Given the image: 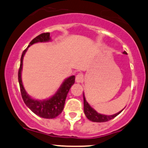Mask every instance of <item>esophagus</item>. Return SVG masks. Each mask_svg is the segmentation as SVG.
I'll return each instance as SVG.
<instances>
[{"instance_id": "34e87169", "label": "esophagus", "mask_w": 148, "mask_h": 148, "mask_svg": "<svg viewBox=\"0 0 148 148\" xmlns=\"http://www.w3.org/2000/svg\"><path fill=\"white\" fill-rule=\"evenodd\" d=\"M84 81V75L82 74H78L76 76V82L78 84L82 83Z\"/></svg>"}]
</instances>
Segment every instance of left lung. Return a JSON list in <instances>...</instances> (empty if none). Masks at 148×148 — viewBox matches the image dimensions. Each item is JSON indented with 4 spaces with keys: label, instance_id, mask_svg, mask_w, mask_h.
<instances>
[{
    "label": "left lung",
    "instance_id": "1",
    "mask_svg": "<svg viewBox=\"0 0 148 148\" xmlns=\"http://www.w3.org/2000/svg\"><path fill=\"white\" fill-rule=\"evenodd\" d=\"M124 54H127L126 51L123 52ZM84 113L86 115V116L87 117L88 120H90V121L92 122H96V123H103V122H107L109 121V120H112L117 115L120 114L123 110L121 111L118 112L116 114L112 115H103L98 113L94 108H92L90 106L89 103L87 102V101L86 100V97H85L84 94Z\"/></svg>",
    "mask_w": 148,
    "mask_h": 148
}]
</instances>
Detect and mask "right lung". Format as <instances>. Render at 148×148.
Listing matches in <instances>:
<instances>
[{"label": "right lung", "instance_id": "add662e5", "mask_svg": "<svg viewBox=\"0 0 148 148\" xmlns=\"http://www.w3.org/2000/svg\"><path fill=\"white\" fill-rule=\"evenodd\" d=\"M51 40L50 33H42L34 38L30 42L29 45L22 53L21 57V63L18 72V79L19 83L20 90L22 99L27 106L35 114L43 118L52 119L56 118L58 115L62 113L64 108V105L65 103V99L67 97V93L73 84L75 82V76H71L63 81L60 87L58 90L49 99L45 100L34 99L27 94L25 92L21 80V70L23 65V59L25 52L28 48L33 44L37 42H45Z\"/></svg>", "mask_w": 148, "mask_h": 148}]
</instances>
